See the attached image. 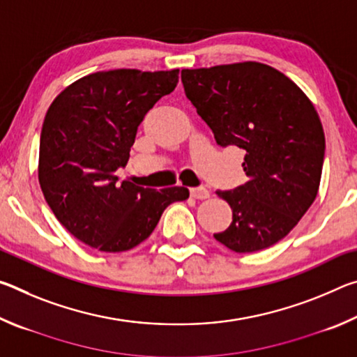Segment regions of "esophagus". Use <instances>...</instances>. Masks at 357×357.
Instances as JSON below:
<instances>
[{
    "label": "esophagus",
    "mask_w": 357,
    "mask_h": 357,
    "mask_svg": "<svg viewBox=\"0 0 357 357\" xmlns=\"http://www.w3.org/2000/svg\"><path fill=\"white\" fill-rule=\"evenodd\" d=\"M190 197L195 198V200H206V198H209V190L206 187H193V189H190Z\"/></svg>",
    "instance_id": "obj_1"
}]
</instances>
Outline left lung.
Segmentation results:
<instances>
[{
    "label": "left lung",
    "instance_id": "1",
    "mask_svg": "<svg viewBox=\"0 0 357 357\" xmlns=\"http://www.w3.org/2000/svg\"><path fill=\"white\" fill-rule=\"evenodd\" d=\"M181 80L217 144L245 153L249 181L217 192L233 220L214 238L238 253L277 244L318 195L324 132L312 100L285 74L257 61L183 69Z\"/></svg>",
    "mask_w": 357,
    "mask_h": 357
}]
</instances>
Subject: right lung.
<instances>
[{
  "label": "right lung",
  "instance_id": "obj_1",
  "mask_svg": "<svg viewBox=\"0 0 357 357\" xmlns=\"http://www.w3.org/2000/svg\"><path fill=\"white\" fill-rule=\"evenodd\" d=\"M178 80V69L100 70L70 83L48 107L40 189L63 227L96 250L134 249L154 231L168 204L189 198L185 187L144 189L116 176L144 114Z\"/></svg>",
  "mask_w": 357,
  "mask_h": 357
}]
</instances>
